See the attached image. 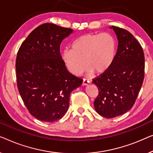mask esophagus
<instances>
[{
    "label": "esophagus",
    "mask_w": 153,
    "mask_h": 153,
    "mask_svg": "<svg viewBox=\"0 0 153 153\" xmlns=\"http://www.w3.org/2000/svg\"><path fill=\"white\" fill-rule=\"evenodd\" d=\"M89 79L87 78H84L83 79V82H82V85H87L89 83Z\"/></svg>",
    "instance_id": "esophagus-1"
}]
</instances>
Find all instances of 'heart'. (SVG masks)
I'll return each mask as SVG.
<instances>
[{
    "mask_svg": "<svg viewBox=\"0 0 153 153\" xmlns=\"http://www.w3.org/2000/svg\"><path fill=\"white\" fill-rule=\"evenodd\" d=\"M116 42L111 34H87L77 38L72 48L65 50L62 59L72 74L79 76L85 65L89 72L102 74L112 64Z\"/></svg>",
    "mask_w": 153,
    "mask_h": 153,
    "instance_id": "heart-1",
    "label": "heart"
}]
</instances>
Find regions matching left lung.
Masks as SVG:
<instances>
[{
	"mask_svg": "<svg viewBox=\"0 0 153 153\" xmlns=\"http://www.w3.org/2000/svg\"><path fill=\"white\" fill-rule=\"evenodd\" d=\"M117 36V52L107 70L93 79L98 95L94 107L99 114L107 119L130 110L140 91L145 73L143 48L126 30L111 26Z\"/></svg>",
	"mask_w": 153,
	"mask_h": 153,
	"instance_id": "left-lung-1",
	"label": "left lung"
}]
</instances>
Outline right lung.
Returning <instances> with one entry per match:
<instances>
[{
	"label": "right lung",
	"mask_w": 153,
	"mask_h": 153,
	"mask_svg": "<svg viewBox=\"0 0 153 153\" xmlns=\"http://www.w3.org/2000/svg\"><path fill=\"white\" fill-rule=\"evenodd\" d=\"M73 30L44 23L19 48L16 59L17 87L27 110L36 119L53 122L68 110L72 91L83 79L70 74L60 54L62 40Z\"/></svg>",
	"instance_id": "right-lung-1"
}]
</instances>
